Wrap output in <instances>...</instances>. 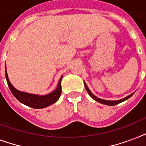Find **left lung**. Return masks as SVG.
<instances>
[{"instance_id":"8db88e82","label":"left lung","mask_w":146,"mask_h":146,"mask_svg":"<svg viewBox=\"0 0 146 146\" xmlns=\"http://www.w3.org/2000/svg\"><path fill=\"white\" fill-rule=\"evenodd\" d=\"M84 85H85V87H86V91L88 92L89 95L91 96V97L94 100H96V102H99V103H101V104H106V105H109V106H113V105H116V104H119V103H120V102H124V101H126V100L128 99L129 98H130L132 96H133V94H131V95H129V96H127V97H125L124 98H123V99H120V100H117V101H108V100L101 99V98H97L96 96H94L93 94L92 93L91 91L89 90V89L88 88L87 85L86 84V82H84Z\"/></svg>"}]
</instances>
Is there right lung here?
<instances>
[{
    "label": "right lung",
    "mask_w": 146,
    "mask_h": 146,
    "mask_svg": "<svg viewBox=\"0 0 146 146\" xmlns=\"http://www.w3.org/2000/svg\"><path fill=\"white\" fill-rule=\"evenodd\" d=\"M5 75L8 86L10 88V91H11L13 95L14 96V97L19 102H20L23 104L26 105V106L30 107V108H46V107L49 106L50 104H54V102H56L57 100L59 99L60 94H61V83L60 82H61L63 76L60 78L58 85H57V88H56L54 91H53L52 92H50L48 95H45V96H38V95H34V94L20 92L19 90H17L16 88H14L13 86L10 83V80H9L7 70H6V66Z\"/></svg>",
    "instance_id": "right-lung-1"
}]
</instances>
